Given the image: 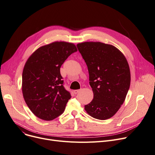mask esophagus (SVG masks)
Listing matches in <instances>:
<instances>
[{
    "mask_svg": "<svg viewBox=\"0 0 155 155\" xmlns=\"http://www.w3.org/2000/svg\"><path fill=\"white\" fill-rule=\"evenodd\" d=\"M81 91V90H75L74 91H73V93H74L75 94H78V92H80Z\"/></svg>",
    "mask_w": 155,
    "mask_h": 155,
    "instance_id": "obj_1",
    "label": "esophagus"
}]
</instances>
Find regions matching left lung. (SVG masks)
I'll return each mask as SVG.
<instances>
[{
    "instance_id": "1",
    "label": "left lung",
    "mask_w": 155,
    "mask_h": 155,
    "mask_svg": "<svg viewBox=\"0 0 155 155\" xmlns=\"http://www.w3.org/2000/svg\"><path fill=\"white\" fill-rule=\"evenodd\" d=\"M89 73L93 100L85 110L95 119L105 120L118 111L128 92L131 73L124 55L117 48L101 42L77 45Z\"/></svg>"
}]
</instances>
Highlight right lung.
Listing matches in <instances>:
<instances>
[{
  "label": "right lung",
  "instance_id": "add662e5",
  "mask_svg": "<svg viewBox=\"0 0 155 155\" xmlns=\"http://www.w3.org/2000/svg\"><path fill=\"white\" fill-rule=\"evenodd\" d=\"M76 51L74 44L55 41L37 49L26 62L22 94L28 107L38 118L51 120L64 112L71 95L63 87L60 67Z\"/></svg>",
  "mask_w": 155,
  "mask_h": 155
}]
</instances>
